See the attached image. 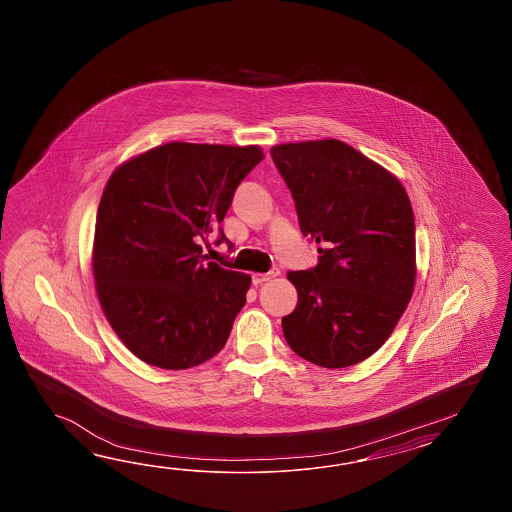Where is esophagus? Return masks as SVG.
Instances as JSON below:
<instances>
[{
    "label": "esophagus",
    "mask_w": 512,
    "mask_h": 512,
    "mask_svg": "<svg viewBox=\"0 0 512 512\" xmlns=\"http://www.w3.org/2000/svg\"><path fill=\"white\" fill-rule=\"evenodd\" d=\"M280 271L278 269H272V271L265 272V274H252V283L254 285H260V283L269 282L274 276H278Z\"/></svg>",
    "instance_id": "1"
}]
</instances>
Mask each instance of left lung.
<instances>
[{
    "label": "left lung",
    "mask_w": 512,
    "mask_h": 512,
    "mask_svg": "<svg viewBox=\"0 0 512 512\" xmlns=\"http://www.w3.org/2000/svg\"><path fill=\"white\" fill-rule=\"evenodd\" d=\"M318 263L289 272L298 305L283 316L294 353L337 370L392 335L415 283V219L403 185L349 144L291 142L271 150Z\"/></svg>",
    "instance_id": "1"
}]
</instances>
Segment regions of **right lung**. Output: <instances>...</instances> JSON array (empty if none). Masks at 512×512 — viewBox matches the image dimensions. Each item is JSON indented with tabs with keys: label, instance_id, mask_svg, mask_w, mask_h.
I'll use <instances>...</instances> for the list:
<instances>
[{
	"label": "right lung",
	"instance_id": "right-lung-1",
	"mask_svg": "<svg viewBox=\"0 0 512 512\" xmlns=\"http://www.w3.org/2000/svg\"><path fill=\"white\" fill-rule=\"evenodd\" d=\"M258 146L168 142L119 166L100 199L93 274L104 315L135 357L186 370L218 355L251 276L208 261Z\"/></svg>",
	"mask_w": 512,
	"mask_h": 512
}]
</instances>
